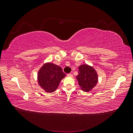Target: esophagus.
Wrapping results in <instances>:
<instances>
[{
    "instance_id": "1",
    "label": "esophagus",
    "mask_w": 133,
    "mask_h": 133,
    "mask_svg": "<svg viewBox=\"0 0 133 133\" xmlns=\"http://www.w3.org/2000/svg\"><path fill=\"white\" fill-rule=\"evenodd\" d=\"M67 76H70V77H72V76H73V74H67Z\"/></svg>"
}]
</instances>
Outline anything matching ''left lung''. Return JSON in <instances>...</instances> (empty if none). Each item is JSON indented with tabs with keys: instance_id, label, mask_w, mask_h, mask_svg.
<instances>
[{
	"instance_id": "1",
	"label": "left lung",
	"mask_w": 133,
	"mask_h": 133,
	"mask_svg": "<svg viewBox=\"0 0 133 133\" xmlns=\"http://www.w3.org/2000/svg\"><path fill=\"white\" fill-rule=\"evenodd\" d=\"M79 74L76 76L79 85L84 91H89L98 83V74L93 68L87 65L79 67Z\"/></svg>"
}]
</instances>
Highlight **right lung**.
Masks as SVG:
<instances>
[{"instance_id": "obj_1", "label": "right lung", "mask_w": 133, "mask_h": 133, "mask_svg": "<svg viewBox=\"0 0 133 133\" xmlns=\"http://www.w3.org/2000/svg\"><path fill=\"white\" fill-rule=\"evenodd\" d=\"M65 76L61 67L51 63H46L38 72L39 85L47 92H54Z\"/></svg>"}]
</instances>
